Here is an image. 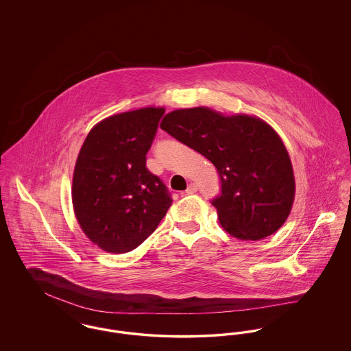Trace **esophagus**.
<instances>
[{
	"instance_id": "34e87169",
	"label": "esophagus",
	"mask_w": 351,
	"mask_h": 351,
	"mask_svg": "<svg viewBox=\"0 0 351 351\" xmlns=\"http://www.w3.org/2000/svg\"><path fill=\"white\" fill-rule=\"evenodd\" d=\"M185 192H186L188 195L197 192V185L195 183L188 184V186H186V191H185Z\"/></svg>"
}]
</instances>
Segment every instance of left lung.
<instances>
[{
  "label": "left lung",
  "instance_id": "left-lung-1",
  "mask_svg": "<svg viewBox=\"0 0 351 351\" xmlns=\"http://www.w3.org/2000/svg\"><path fill=\"white\" fill-rule=\"evenodd\" d=\"M160 128L217 168L221 195L212 205L228 233L258 241L283 225L295 197L293 169L280 136L265 121L200 106L168 113Z\"/></svg>",
  "mask_w": 351,
  "mask_h": 351
}]
</instances>
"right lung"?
Instances as JSON below:
<instances>
[{
	"label": "right lung",
	"mask_w": 351,
	"mask_h": 351,
	"mask_svg": "<svg viewBox=\"0 0 351 351\" xmlns=\"http://www.w3.org/2000/svg\"><path fill=\"white\" fill-rule=\"evenodd\" d=\"M163 108L106 118L84 141L72 202L85 235L102 250L123 254L155 232L172 205L167 186L146 167Z\"/></svg>",
	"instance_id": "add662e5"
}]
</instances>
